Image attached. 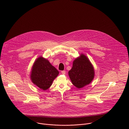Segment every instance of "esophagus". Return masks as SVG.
Listing matches in <instances>:
<instances>
[{
  "label": "esophagus",
  "mask_w": 129,
  "mask_h": 129,
  "mask_svg": "<svg viewBox=\"0 0 129 129\" xmlns=\"http://www.w3.org/2000/svg\"><path fill=\"white\" fill-rule=\"evenodd\" d=\"M66 73V72L65 71H62L61 72V74H65Z\"/></svg>",
  "instance_id": "obj_1"
}]
</instances>
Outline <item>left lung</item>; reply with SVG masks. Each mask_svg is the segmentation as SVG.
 I'll use <instances>...</instances> for the list:
<instances>
[{
  "label": "left lung",
  "instance_id": "8db88e82",
  "mask_svg": "<svg viewBox=\"0 0 129 129\" xmlns=\"http://www.w3.org/2000/svg\"><path fill=\"white\" fill-rule=\"evenodd\" d=\"M69 75L72 83L78 88L91 83L94 77V70L86 56L81 54L74 59Z\"/></svg>",
  "mask_w": 129,
  "mask_h": 129
}]
</instances>
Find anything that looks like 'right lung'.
Masks as SVG:
<instances>
[{"label":"right lung","instance_id":"1","mask_svg":"<svg viewBox=\"0 0 129 129\" xmlns=\"http://www.w3.org/2000/svg\"><path fill=\"white\" fill-rule=\"evenodd\" d=\"M58 74V71L48 59L40 56L33 64L30 77L34 84L46 90L52 85Z\"/></svg>","mask_w":129,"mask_h":129}]
</instances>
